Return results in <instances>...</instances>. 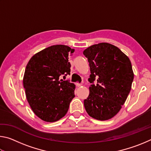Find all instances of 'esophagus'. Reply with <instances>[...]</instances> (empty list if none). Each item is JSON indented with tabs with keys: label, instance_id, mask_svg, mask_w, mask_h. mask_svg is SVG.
Listing matches in <instances>:
<instances>
[{
	"label": "esophagus",
	"instance_id": "obj_1",
	"mask_svg": "<svg viewBox=\"0 0 151 151\" xmlns=\"http://www.w3.org/2000/svg\"><path fill=\"white\" fill-rule=\"evenodd\" d=\"M76 85L78 86V87H79V86H81L82 85H83V84L82 83H76Z\"/></svg>",
	"mask_w": 151,
	"mask_h": 151
}]
</instances>
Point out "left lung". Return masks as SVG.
<instances>
[{"label":"left lung","instance_id":"obj_1","mask_svg":"<svg viewBox=\"0 0 151 151\" xmlns=\"http://www.w3.org/2000/svg\"><path fill=\"white\" fill-rule=\"evenodd\" d=\"M83 54L88 58L92 84L84 106L93 118L109 120L119 112L131 91L134 78L131 60L118 47L107 42L92 45Z\"/></svg>","mask_w":151,"mask_h":151}]
</instances>
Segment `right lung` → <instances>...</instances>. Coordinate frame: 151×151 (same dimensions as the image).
<instances>
[{"instance_id": "right-lung-1", "label": "right lung", "mask_w": 151, "mask_h": 151, "mask_svg": "<svg viewBox=\"0 0 151 151\" xmlns=\"http://www.w3.org/2000/svg\"><path fill=\"white\" fill-rule=\"evenodd\" d=\"M75 49L53 45L30 58L24 71L23 86L30 108L46 122L57 121L65 115L75 97V85L66 78L70 73L68 55Z\"/></svg>"}]
</instances>
